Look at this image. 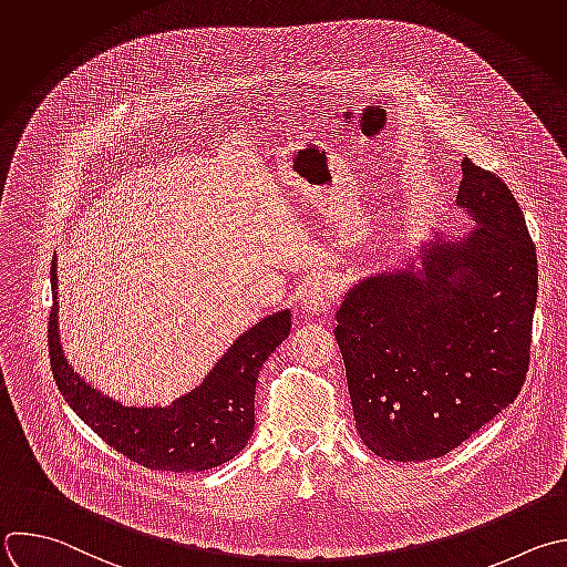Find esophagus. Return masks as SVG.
<instances>
[{
	"mask_svg": "<svg viewBox=\"0 0 567 567\" xmlns=\"http://www.w3.org/2000/svg\"><path fill=\"white\" fill-rule=\"evenodd\" d=\"M336 300V287L329 280H313L305 285L300 302L309 313H324Z\"/></svg>",
	"mask_w": 567,
	"mask_h": 567,
	"instance_id": "1",
	"label": "esophagus"
}]
</instances>
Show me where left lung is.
<instances>
[{
    "mask_svg": "<svg viewBox=\"0 0 567 567\" xmlns=\"http://www.w3.org/2000/svg\"><path fill=\"white\" fill-rule=\"evenodd\" d=\"M456 205L474 227L434 238L392 271L360 278L336 340L362 443L388 461L445 456L518 396L538 267L507 184L463 159Z\"/></svg>",
    "mask_w": 567,
    "mask_h": 567,
    "instance_id": "left-lung-1",
    "label": "left lung"
}]
</instances>
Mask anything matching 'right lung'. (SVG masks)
I'll return each instance as SVG.
<instances>
[{
	"instance_id": "right-lung-1",
	"label": "right lung",
	"mask_w": 567,
	"mask_h": 567,
	"mask_svg": "<svg viewBox=\"0 0 567 567\" xmlns=\"http://www.w3.org/2000/svg\"><path fill=\"white\" fill-rule=\"evenodd\" d=\"M53 309L49 353L53 379L71 410L113 450L151 470L203 472L245 450L256 425V383L271 351L291 331V311H276L243 336L205 375L171 405L126 408L91 388L69 364L58 327V260L51 267Z\"/></svg>"
}]
</instances>
